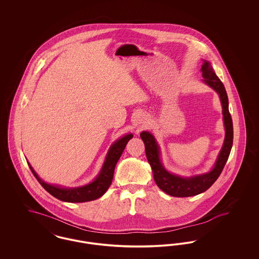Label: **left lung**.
<instances>
[{
  "label": "left lung",
  "mask_w": 259,
  "mask_h": 259,
  "mask_svg": "<svg viewBox=\"0 0 259 259\" xmlns=\"http://www.w3.org/2000/svg\"><path fill=\"white\" fill-rule=\"evenodd\" d=\"M202 74L204 81L213 88L221 97L222 104V114L225 126V140L214 164L213 169L205 175L191 178H182L167 172L161 164L159 158V148L153 138L148 132H142L141 138L145 143L146 155L151 166L153 177L156 185L161 190L174 197H189L200 194L209 189L221 176L222 170L229 157L233 145V122L228 109V97L222 80L215 74L209 62L205 61L202 66Z\"/></svg>",
  "instance_id": "left-lung-1"
}]
</instances>
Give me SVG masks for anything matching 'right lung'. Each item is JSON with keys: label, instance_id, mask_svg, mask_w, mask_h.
<instances>
[{"label": "right lung", "instance_id": "obj_1", "mask_svg": "<svg viewBox=\"0 0 259 259\" xmlns=\"http://www.w3.org/2000/svg\"><path fill=\"white\" fill-rule=\"evenodd\" d=\"M132 138L133 135L129 134V135L124 136L123 138L115 142L111 146V149L107 155L106 161L104 163V166L102 168V171L99 174L97 179L93 183L82 187L68 189V188H61L54 185H49L37 177V174L31 167L30 163H28V165L33 175L36 177L37 182L52 196L61 201L70 202V203H82L87 201H92L101 197L110 187L112 182L115 165L118 159L120 158L127 143Z\"/></svg>", "mask_w": 259, "mask_h": 259}]
</instances>
